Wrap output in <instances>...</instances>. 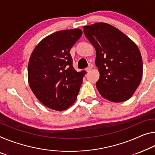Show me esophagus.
<instances>
[{
    "mask_svg": "<svg viewBox=\"0 0 155 155\" xmlns=\"http://www.w3.org/2000/svg\"><path fill=\"white\" fill-rule=\"evenodd\" d=\"M92 69V66L91 65H90L89 67H88L87 69H86V71H87V72H89L90 71H91Z\"/></svg>",
    "mask_w": 155,
    "mask_h": 155,
    "instance_id": "obj_1",
    "label": "esophagus"
}]
</instances>
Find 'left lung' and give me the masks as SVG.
<instances>
[{
  "mask_svg": "<svg viewBox=\"0 0 155 155\" xmlns=\"http://www.w3.org/2000/svg\"><path fill=\"white\" fill-rule=\"evenodd\" d=\"M84 33L96 51L100 73L96 87L111 102L127 101L141 83L143 61L139 48L127 35L105 23L85 25Z\"/></svg>",
  "mask_w": 155,
  "mask_h": 155,
  "instance_id": "left-lung-1",
  "label": "left lung"
}]
</instances>
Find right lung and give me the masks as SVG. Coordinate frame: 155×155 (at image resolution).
I'll return each mask as SVG.
<instances>
[{"instance_id":"1","label":"right lung","mask_w":155,"mask_h":155,"mask_svg":"<svg viewBox=\"0 0 155 155\" xmlns=\"http://www.w3.org/2000/svg\"><path fill=\"white\" fill-rule=\"evenodd\" d=\"M82 34L78 28L54 32L43 39L31 54L30 87L44 105L53 110H66L77 98L86 71L74 69L69 52Z\"/></svg>"}]
</instances>
